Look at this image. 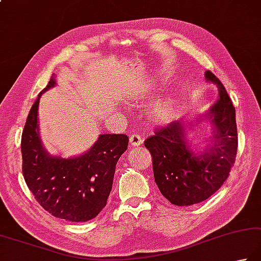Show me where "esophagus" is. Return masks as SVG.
I'll use <instances>...</instances> for the list:
<instances>
[{
	"instance_id": "obj_1",
	"label": "esophagus",
	"mask_w": 261,
	"mask_h": 261,
	"mask_svg": "<svg viewBox=\"0 0 261 261\" xmlns=\"http://www.w3.org/2000/svg\"><path fill=\"white\" fill-rule=\"evenodd\" d=\"M141 144H142V138L139 135H131L130 136V145L140 146Z\"/></svg>"
}]
</instances>
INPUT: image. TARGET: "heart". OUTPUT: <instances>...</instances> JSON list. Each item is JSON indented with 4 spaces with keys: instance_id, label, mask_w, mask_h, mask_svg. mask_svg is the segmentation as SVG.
Returning a JSON list of instances; mask_svg holds the SVG:
<instances>
[{
    "instance_id": "heart-1",
    "label": "heart",
    "mask_w": 261,
    "mask_h": 261,
    "mask_svg": "<svg viewBox=\"0 0 261 261\" xmlns=\"http://www.w3.org/2000/svg\"><path fill=\"white\" fill-rule=\"evenodd\" d=\"M173 113V105L170 101H164V103L158 104L154 112H152V115H154V119L156 121L164 122L170 119Z\"/></svg>"
}]
</instances>
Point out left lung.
<instances>
[{
  "label": "left lung",
  "instance_id": "1",
  "mask_svg": "<svg viewBox=\"0 0 261 261\" xmlns=\"http://www.w3.org/2000/svg\"><path fill=\"white\" fill-rule=\"evenodd\" d=\"M206 79L217 86L219 99L209 111L214 145L195 154L185 138L183 122L173 121L157 127L145 140L152 157V171L160 191L176 206H191L213 196L226 181L236 163L238 129L236 109L225 87L211 71Z\"/></svg>",
  "mask_w": 261,
  "mask_h": 261
}]
</instances>
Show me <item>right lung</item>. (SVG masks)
I'll use <instances>...</instances> for the list:
<instances>
[{"instance_id": "obj_1", "label": "right lung", "mask_w": 261, "mask_h": 261, "mask_svg": "<svg viewBox=\"0 0 261 261\" xmlns=\"http://www.w3.org/2000/svg\"><path fill=\"white\" fill-rule=\"evenodd\" d=\"M54 85L52 78L42 93ZM40 94L29 111L21 136L24 181L36 200L50 215L69 222L90 221L106 206L116 163L126 150L129 138L100 135L85 155L69 160L49 156L39 139Z\"/></svg>"}]
</instances>
